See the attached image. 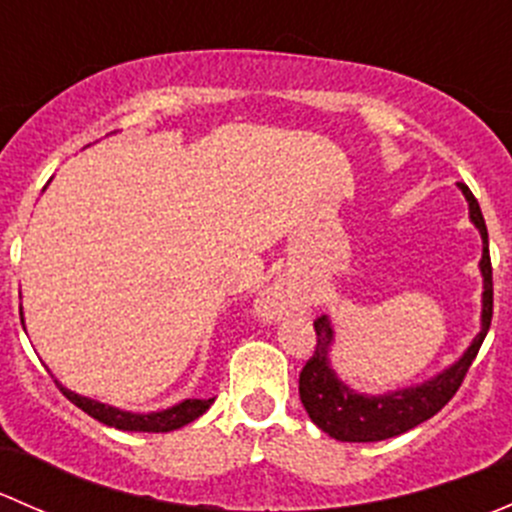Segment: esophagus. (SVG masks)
Listing matches in <instances>:
<instances>
[{
	"label": "esophagus",
	"mask_w": 512,
	"mask_h": 512,
	"mask_svg": "<svg viewBox=\"0 0 512 512\" xmlns=\"http://www.w3.org/2000/svg\"><path fill=\"white\" fill-rule=\"evenodd\" d=\"M285 304H287V299L282 297L280 292H270L265 299H262V312H265V317L275 319L285 312Z\"/></svg>",
	"instance_id": "1"
}]
</instances>
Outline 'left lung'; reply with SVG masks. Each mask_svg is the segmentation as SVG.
<instances>
[{
	"label": "left lung",
	"mask_w": 512,
	"mask_h": 512,
	"mask_svg": "<svg viewBox=\"0 0 512 512\" xmlns=\"http://www.w3.org/2000/svg\"><path fill=\"white\" fill-rule=\"evenodd\" d=\"M458 188L466 195L471 223L478 227L480 240H483V257H480V275H483L480 332L471 342V347L463 352L461 359H458L456 364L448 366V369H443L441 374L433 376V379L416 386H406V389L369 396L356 394L354 389H349V386L334 374L332 364H329V352H332L334 344V329L327 314H322V317L314 322L317 347H314L312 359L304 364L302 374H299V399H302L309 418H312L324 433L337 438V441H384V438L401 436V433L411 431L418 423L436 416L438 411L453 399L458 386L463 384L473 359H476L480 344H483L485 334H488L490 319H493V267H490L488 227H485L478 200L473 198L468 185L458 183Z\"/></svg>",
	"instance_id": "1"
}]
</instances>
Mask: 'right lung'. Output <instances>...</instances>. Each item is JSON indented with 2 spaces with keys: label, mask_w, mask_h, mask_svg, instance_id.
I'll return each mask as SVG.
<instances>
[{
  "label": "right lung",
  "mask_w": 512,
  "mask_h": 512,
  "mask_svg": "<svg viewBox=\"0 0 512 512\" xmlns=\"http://www.w3.org/2000/svg\"><path fill=\"white\" fill-rule=\"evenodd\" d=\"M56 386H59L61 394H64L71 404L79 406L84 414L96 418V421L106 423V426L118 428V431H146V433L175 431V428L185 426V423H190V421H195L198 416H203L205 411L210 409V404L215 401V399H185V401H180V404L170 406V409L151 411V414H133V411H121V409H116V406L101 404V401L89 399V396L74 394V391H69L66 386H61L59 381H56Z\"/></svg>",
  "instance_id": "add662e5"
}]
</instances>
